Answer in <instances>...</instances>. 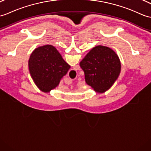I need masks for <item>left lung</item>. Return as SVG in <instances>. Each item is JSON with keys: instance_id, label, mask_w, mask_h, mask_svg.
I'll list each match as a JSON object with an SVG mask.
<instances>
[{"instance_id": "1", "label": "left lung", "mask_w": 151, "mask_h": 151, "mask_svg": "<svg viewBox=\"0 0 151 151\" xmlns=\"http://www.w3.org/2000/svg\"><path fill=\"white\" fill-rule=\"evenodd\" d=\"M80 65L84 72L86 83L98 93L109 89L121 72L118 55L104 45L93 47L80 62Z\"/></svg>"}]
</instances>
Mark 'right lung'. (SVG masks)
I'll use <instances>...</instances> for the list:
<instances>
[{
	"label": "right lung",
	"instance_id": "1",
	"mask_svg": "<svg viewBox=\"0 0 151 151\" xmlns=\"http://www.w3.org/2000/svg\"><path fill=\"white\" fill-rule=\"evenodd\" d=\"M71 68L53 45L36 48L29 57L28 68L35 84L41 91L55 89Z\"/></svg>",
	"mask_w": 151,
	"mask_h": 151
}]
</instances>
